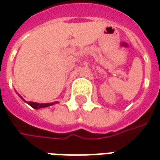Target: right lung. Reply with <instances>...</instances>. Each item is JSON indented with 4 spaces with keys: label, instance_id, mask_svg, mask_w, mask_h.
Listing matches in <instances>:
<instances>
[{
    "label": "right lung",
    "instance_id": "right-lung-1",
    "mask_svg": "<svg viewBox=\"0 0 160 160\" xmlns=\"http://www.w3.org/2000/svg\"><path fill=\"white\" fill-rule=\"evenodd\" d=\"M19 97H20V96H19ZM20 98H21L26 103H27V104H29L30 106H32V107L34 108V109H36V110H38V109H41V108L49 107V106H51L53 104H56L58 103V102H54V103H47V104H39V103H36V102H26L22 97Z\"/></svg>",
    "mask_w": 160,
    "mask_h": 160
}]
</instances>
